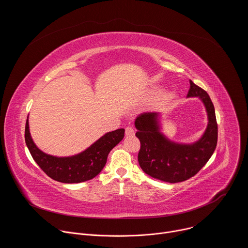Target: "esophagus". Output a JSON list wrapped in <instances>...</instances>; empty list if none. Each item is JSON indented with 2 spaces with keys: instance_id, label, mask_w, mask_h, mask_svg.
<instances>
[{
  "instance_id": "34e87169",
  "label": "esophagus",
  "mask_w": 248,
  "mask_h": 248,
  "mask_svg": "<svg viewBox=\"0 0 248 248\" xmlns=\"http://www.w3.org/2000/svg\"><path fill=\"white\" fill-rule=\"evenodd\" d=\"M134 133H135V131H134V129L131 126H127L125 128V135L126 136H133Z\"/></svg>"
}]
</instances>
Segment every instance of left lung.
Returning <instances> with one entry per match:
<instances>
[{
    "label": "left lung",
    "mask_w": 248,
    "mask_h": 248,
    "mask_svg": "<svg viewBox=\"0 0 248 248\" xmlns=\"http://www.w3.org/2000/svg\"><path fill=\"white\" fill-rule=\"evenodd\" d=\"M187 97H198L205 106L207 127L199 140L191 144L173 142L161 132L160 113L139 115L134 122L140 141L138 163L154 179L174 184L195 175L213 155L218 140L215 108L205 90L189 81Z\"/></svg>",
    "instance_id": "obj_1"
}]
</instances>
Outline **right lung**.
Returning <instances> with one entry per match:
<instances>
[{
  "label": "right lung",
  "mask_w": 248,
  "mask_h": 248,
  "mask_svg": "<svg viewBox=\"0 0 248 248\" xmlns=\"http://www.w3.org/2000/svg\"><path fill=\"white\" fill-rule=\"evenodd\" d=\"M124 136V129L107 132L86 150L69 157H56L41 151L29 132L28 118L25 124V143L37 165L51 179L63 184H78L92 180L103 170L110 151Z\"/></svg>",
  "instance_id": "obj_1"
}]
</instances>
